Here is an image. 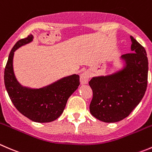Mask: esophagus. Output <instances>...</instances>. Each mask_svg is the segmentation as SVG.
I'll return each instance as SVG.
<instances>
[{
  "mask_svg": "<svg viewBox=\"0 0 152 152\" xmlns=\"http://www.w3.org/2000/svg\"><path fill=\"white\" fill-rule=\"evenodd\" d=\"M88 79H89V75H88V72H83L80 76V81L82 85L88 83Z\"/></svg>",
  "mask_w": 152,
  "mask_h": 152,
  "instance_id": "1",
  "label": "esophagus"
}]
</instances>
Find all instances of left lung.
<instances>
[{
  "label": "left lung",
  "instance_id": "1",
  "mask_svg": "<svg viewBox=\"0 0 152 152\" xmlns=\"http://www.w3.org/2000/svg\"><path fill=\"white\" fill-rule=\"evenodd\" d=\"M132 53L123 55L122 70L106 76L92 77L88 82L93 91L89 106L91 115L105 123L122 121L141 101L148 83L146 52L132 36Z\"/></svg>",
  "mask_w": 152,
  "mask_h": 152
}]
</instances>
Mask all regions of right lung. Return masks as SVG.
<instances>
[{
  "instance_id": "add662e5",
  "label": "right lung",
  "mask_w": 152,
  "mask_h": 152,
  "mask_svg": "<svg viewBox=\"0 0 152 152\" xmlns=\"http://www.w3.org/2000/svg\"><path fill=\"white\" fill-rule=\"evenodd\" d=\"M33 35L20 39L10 52L4 71L6 89L16 109L23 115L37 123H49L58 119L64 112L69 97L80 85V77L72 75L40 88L23 87L13 71L14 52L32 41Z\"/></svg>"
}]
</instances>
